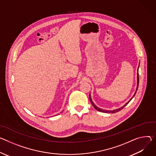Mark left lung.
<instances>
[{
    "mask_svg": "<svg viewBox=\"0 0 156 156\" xmlns=\"http://www.w3.org/2000/svg\"><path fill=\"white\" fill-rule=\"evenodd\" d=\"M137 88H136V92H135V93H134V96L131 98V100L127 102V103H126L123 106H122V107H121L120 108H119V109H115V110H112V111H108V110H103V109H101V108H98L94 103H93V101H92V100H91V96H90V101H91V103L92 104V105L93 106V107L95 108V109H96L97 111H101V112H111V113H115V112H118L119 111H120V110H121L124 106H126L127 104H128L129 103V101L132 100L133 99V98L135 96V94H136V91H137V88H138V86H139V73H138V69H137Z\"/></svg>",
    "mask_w": 156,
    "mask_h": 156,
    "instance_id": "1",
    "label": "left lung"
}]
</instances>
